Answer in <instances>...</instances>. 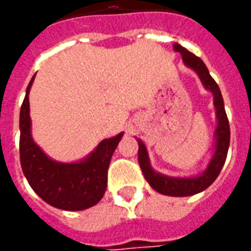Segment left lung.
I'll return each instance as SVG.
<instances>
[{
	"instance_id": "1",
	"label": "left lung",
	"mask_w": 251,
	"mask_h": 251,
	"mask_svg": "<svg viewBox=\"0 0 251 251\" xmlns=\"http://www.w3.org/2000/svg\"><path fill=\"white\" fill-rule=\"evenodd\" d=\"M174 50L181 53L185 66L192 68L199 75L203 86L207 90H210L214 95V106L216 109V118H218V125H216L215 130V153L211 158L207 169L199 176H195V177H169L165 175L158 174L151 167L147 148L140 138H137V142H138V164L141 167L145 179L154 191H157L163 195H168V196H191V195L199 194L201 191H204L205 188H208L221 174L225 161H226L228 145H230V125H228V120H227L221 90L210 75V72L207 70L203 60L200 57L195 56L194 53H191L188 50H185L184 47H181L177 43L174 46Z\"/></svg>"
}]
</instances>
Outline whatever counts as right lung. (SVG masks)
Segmentation results:
<instances>
[{"instance_id": "obj_1", "label": "right lung", "mask_w": 251, "mask_h": 251, "mask_svg": "<svg viewBox=\"0 0 251 251\" xmlns=\"http://www.w3.org/2000/svg\"><path fill=\"white\" fill-rule=\"evenodd\" d=\"M20 110V161L28 183L48 204L66 211H82L103 198L107 169L124 133L106 138L87 157L77 163H59L37 147L30 134L29 90Z\"/></svg>"}]
</instances>
